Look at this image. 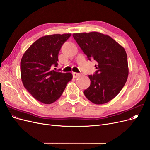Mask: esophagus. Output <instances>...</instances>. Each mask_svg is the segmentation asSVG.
I'll use <instances>...</instances> for the list:
<instances>
[{
    "instance_id": "1",
    "label": "esophagus",
    "mask_w": 150,
    "mask_h": 150,
    "mask_svg": "<svg viewBox=\"0 0 150 150\" xmlns=\"http://www.w3.org/2000/svg\"><path fill=\"white\" fill-rule=\"evenodd\" d=\"M79 75H80V74L78 73V72H72V76H73L74 78H78V76H79Z\"/></svg>"
}]
</instances>
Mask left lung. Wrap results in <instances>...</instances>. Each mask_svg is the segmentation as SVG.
<instances>
[{
    "mask_svg": "<svg viewBox=\"0 0 150 150\" xmlns=\"http://www.w3.org/2000/svg\"><path fill=\"white\" fill-rule=\"evenodd\" d=\"M73 38L88 60L97 62L96 71L89 75V87L84 94L96 104L116 97L128 76V58L125 49L110 36L97 32L73 34Z\"/></svg>",
    "mask_w": 150,
    "mask_h": 150,
    "instance_id": "left-lung-1",
    "label": "left lung"
}]
</instances>
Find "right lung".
Here are the masks:
<instances>
[{
    "label": "right lung",
    "instance_id": "obj_1",
    "mask_svg": "<svg viewBox=\"0 0 150 150\" xmlns=\"http://www.w3.org/2000/svg\"><path fill=\"white\" fill-rule=\"evenodd\" d=\"M71 34H54L39 38L27 50L21 61L24 88L38 101L51 104L61 97L72 79L71 72L54 71L60 49Z\"/></svg>",
    "mask_w": 150,
    "mask_h": 150
}]
</instances>
